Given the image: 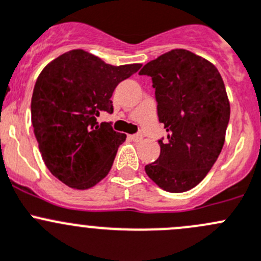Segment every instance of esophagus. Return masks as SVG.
I'll return each instance as SVG.
<instances>
[{"instance_id": "obj_1", "label": "esophagus", "mask_w": 261, "mask_h": 261, "mask_svg": "<svg viewBox=\"0 0 261 261\" xmlns=\"http://www.w3.org/2000/svg\"><path fill=\"white\" fill-rule=\"evenodd\" d=\"M128 138L134 141H140L143 140V135L141 134H135V135H128Z\"/></svg>"}]
</instances>
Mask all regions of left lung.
Returning a JSON list of instances; mask_svg holds the SVG:
<instances>
[{"mask_svg":"<svg viewBox=\"0 0 261 261\" xmlns=\"http://www.w3.org/2000/svg\"><path fill=\"white\" fill-rule=\"evenodd\" d=\"M139 74L151 77L158 117L168 133L146 174L170 193L189 191L206 177L225 144L230 102L221 74L184 49L160 55Z\"/></svg>","mask_w":261,"mask_h":261,"instance_id":"1","label":"left lung"}]
</instances>
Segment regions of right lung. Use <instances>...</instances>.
<instances>
[{"mask_svg": "<svg viewBox=\"0 0 261 261\" xmlns=\"http://www.w3.org/2000/svg\"><path fill=\"white\" fill-rule=\"evenodd\" d=\"M140 67H114L75 49L44 68L34 87L31 122L44 163L55 178L72 188L88 189L109 174L126 135L97 117L114 112L115 88Z\"/></svg>", "mask_w": 261, "mask_h": 261, "instance_id": "obj_1", "label": "right lung"}]
</instances>
